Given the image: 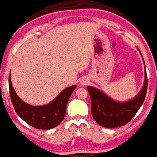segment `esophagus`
<instances>
[{
  "mask_svg": "<svg viewBox=\"0 0 157 157\" xmlns=\"http://www.w3.org/2000/svg\"><path fill=\"white\" fill-rule=\"evenodd\" d=\"M81 82H82V84H83V85H86V84H87V82H88V81L86 80V78H83L82 81H81Z\"/></svg>",
  "mask_w": 157,
  "mask_h": 157,
  "instance_id": "esophagus-1",
  "label": "esophagus"
}]
</instances>
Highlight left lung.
<instances>
[{
  "label": "left lung",
  "instance_id": "1",
  "mask_svg": "<svg viewBox=\"0 0 157 157\" xmlns=\"http://www.w3.org/2000/svg\"><path fill=\"white\" fill-rule=\"evenodd\" d=\"M147 88L148 78L145 65V83L143 89L137 97L128 102H116L96 88L87 86L86 89L91 99V113L93 119L100 126L108 128H116L127 124L133 118L144 102Z\"/></svg>",
  "mask_w": 157,
  "mask_h": 157
}]
</instances>
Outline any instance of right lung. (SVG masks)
Wrapping results in <instances>:
<instances>
[{
  "label": "right lung",
  "instance_id": "add662e5",
  "mask_svg": "<svg viewBox=\"0 0 157 157\" xmlns=\"http://www.w3.org/2000/svg\"><path fill=\"white\" fill-rule=\"evenodd\" d=\"M9 94L14 110L28 124L38 129H51L59 125L66 113L67 104L76 86L64 90L52 102L42 106H33L22 101L16 95L9 76Z\"/></svg>",
  "mask_w": 157,
  "mask_h": 157
}]
</instances>
